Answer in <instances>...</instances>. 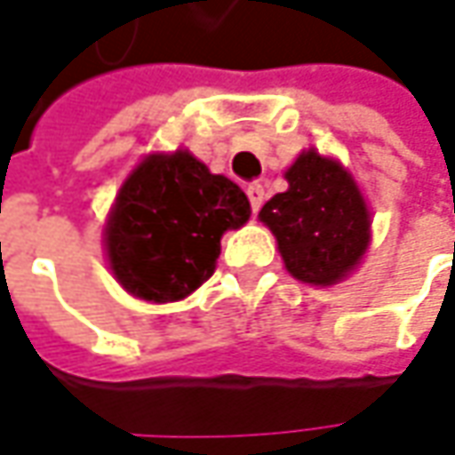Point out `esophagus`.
<instances>
[{
    "instance_id": "34e87169",
    "label": "esophagus",
    "mask_w": 455,
    "mask_h": 455,
    "mask_svg": "<svg viewBox=\"0 0 455 455\" xmlns=\"http://www.w3.org/2000/svg\"><path fill=\"white\" fill-rule=\"evenodd\" d=\"M248 197H251V207H253V212H258L260 207H263V200H266V187L260 182H251L248 184Z\"/></svg>"
}]
</instances>
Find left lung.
Returning a JSON list of instances; mask_svg holds the SVG:
<instances>
[{
    "mask_svg": "<svg viewBox=\"0 0 455 455\" xmlns=\"http://www.w3.org/2000/svg\"><path fill=\"white\" fill-rule=\"evenodd\" d=\"M289 189L260 210L275 235L286 271L308 286H334L347 278L370 245V210L352 174L308 149L286 172Z\"/></svg>",
    "mask_w": 455,
    "mask_h": 455,
    "instance_id": "8db88e82",
    "label": "left lung"
}]
</instances>
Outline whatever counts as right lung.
I'll return each mask as SVG.
<instances>
[{"mask_svg":"<svg viewBox=\"0 0 455 455\" xmlns=\"http://www.w3.org/2000/svg\"><path fill=\"white\" fill-rule=\"evenodd\" d=\"M248 218L245 192L187 149L149 154L116 195L103 230L108 266L136 299L180 301L215 273L222 233Z\"/></svg>","mask_w":455,"mask_h":455,"instance_id":"1","label":"right lung"}]
</instances>
